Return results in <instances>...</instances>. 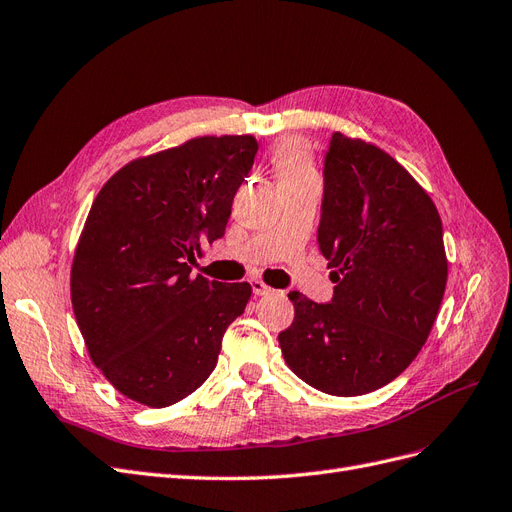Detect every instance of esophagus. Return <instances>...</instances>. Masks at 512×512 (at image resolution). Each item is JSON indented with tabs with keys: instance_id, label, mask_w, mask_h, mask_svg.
<instances>
[{
	"instance_id": "obj_1",
	"label": "esophagus",
	"mask_w": 512,
	"mask_h": 512,
	"mask_svg": "<svg viewBox=\"0 0 512 512\" xmlns=\"http://www.w3.org/2000/svg\"><path fill=\"white\" fill-rule=\"evenodd\" d=\"M250 286H252V292L256 294V296H262V294H269L271 292V288L264 284L262 279H250Z\"/></svg>"
}]
</instances>
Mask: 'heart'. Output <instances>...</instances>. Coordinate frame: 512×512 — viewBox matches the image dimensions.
I'll return each mask as SVG.
<instances>
[{
	"mask_svg": "<svg viewBox=\"0 0 512 512\" xmlns=\"http://www.w3.org/2000/svg\"><path fill=\"white\" fill-rule=\"evenodd\" d=\"M273 163L279 178H303V175L315 173L309 148L298 139H286L284 144H279L273 154Z\"/></svg>",
	"mask_w": 512,
	"mask_h": 512,
	"instance_id": "obj_1",
	"label": "heart"
}]
</instances>
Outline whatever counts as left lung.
Instances as JSON below:
<instances>
[{
	"mask_svg": "<svg viewBox=\"0 0 512 512\" xmlns=\"http://www.w3.org/2000/svg\"><path fill=\"white\" fill-rule=\"evenodd\" d=\"M317 245L332 301L290 292L279 347L296 377L332 396L396 379L424 347L447 286L443 222L428 192L381 148L334 133Z\"/></svg>",
	"mask_w": 512,
	"mask_h": 512,
	"instance_id": "8db88e82",
	"label": "left lung"
}]
</instances>
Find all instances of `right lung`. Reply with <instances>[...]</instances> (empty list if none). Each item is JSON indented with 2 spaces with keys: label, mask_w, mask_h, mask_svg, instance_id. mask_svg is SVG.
I'll return each instance as SVG.
<instances>
[{
  "label": "right lung",
  "mask_w": 512,
  "mask_h": 512,
  "mask_svg": "<svg viewBox=\"0 0 512 512\" xmlns=\"http://www.w3.org/2000/svg\"><path fill=\"white\" fill-rule=\"evenodd\" d=\"M252 135L188 139L118 169L99 190L72 264V307L88 356L116 390L163 409L211 375L252 286L190 275L226 231L254 165Z\"/></svg>",
  "instance_id": "add662e5"
}]
</instances>
